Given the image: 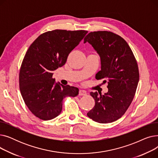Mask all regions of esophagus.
Here are the masks:
<instances>
[{
  "instance_id": "1",
  "label": "esophagus",
  "mask_w": 158,
  "mask_h": 158,
  "mask_svg": "<svg viewBox=\"0 0 158 158\" xmlns=\"http://www.w3.org/2000/svg\"><path fill=\"white\" fill-rule=\"evenodd\" d=\"M86 95V92L85 90H82L80 89L79 92V95L80 96H82V95Z\"/></svg>"
}]
</instances>
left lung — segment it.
Here are the masks:
<instances>
[{"instance_id":"8db88e82","label":"left lung","mask_w":158,"mask_h":158,"mask_svg":"<svg viewBox=\"0 0 158 158\" xmlns=\"http://www.w3.org/2000/svg\"><path fill=\"white\" fill-rule=\"evenodd\" d=\"M87 41L101 57V70L95 78L103 79L108 88L103 95L90 93L95 104L87 115L98 123L113 122L122 117L133 100L139 76L137 61L126 41L114 32H91L84 39Z\"/></svg>"}]
</instances>
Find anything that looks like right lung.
Here are the masks:
<instances>
[{
  "label": "right lung",
  "mask_w": 158,
  "mask_h": 158,
  "mask_svg": "<svg viewBox=\"0 0 158 158\" xmlns=\"http://www.w3.org/2000/svg\"><path fill=\"white\" fill-rule=\"evenodd\" d=\"M87 32L84 30L47 31L29 47L20 69V90L25 104L40 119L54 118L61 112L63 98L78 95L77 88L56 83L52 76Z\"/></svg>",
  "instance_id": "right-lung-1"
}]
</instances>
